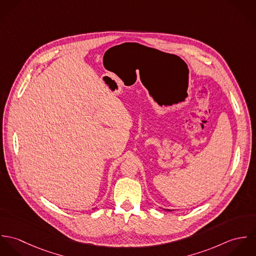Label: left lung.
Returning <instances> with one entry per match:
<instances>
[{
  "instance_id": "obj_1",
  "label": "left lung",
  "mask_w": 256,
  "mask_h": 256,
  "mask_svg": "<svg viewBox=\"0 0 256 256\" xmlns=\"http://www.w3.org/2000/svg\"><path fill=\"white\" fill-rule=\"evenodd\" d=\"M168 211H170V210H168Z\"/></svg>"
}]
</instances>
